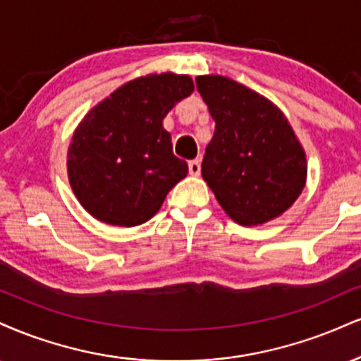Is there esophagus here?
I'll return each instance as SVG.
<instances>
[{
    "label": "esophagus",
    "instance_id": "34e87169",
    "mask_svg": "<svg viewBox=\"0 0 361 361\" xmlns=\"http://www.w3.org/2000/svg\"><path fill=\"white\" fill-rule=\"evenodd\" d=\"M188 171L192 176H198L200 175V161L198 159H193V161L188 163Z\"/></svg>",
    "mask_w": 361,
    "mask_h": 361
}]
</instances>
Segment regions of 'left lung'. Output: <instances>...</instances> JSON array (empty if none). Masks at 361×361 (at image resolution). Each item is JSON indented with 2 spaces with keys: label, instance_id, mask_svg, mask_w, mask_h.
Masks as SVG:
<instances>
[{
  "label": "left lung",
  "instance_id": "obj_1",
  "mask_svg": "<svg viewBox=\"0 0 361 361\" xmlns=\"http://www.w3.org/2000/svg\"><path fill=\"white\" fill-rule=\"evenodd\" d=\"M215 133L202 176L238 225H262L284 214L305 190L306 151L274 102L224 75H198Z\"/></svg>",
  "mask_w": 361,
  "mask_h": 361
}]
</instances>
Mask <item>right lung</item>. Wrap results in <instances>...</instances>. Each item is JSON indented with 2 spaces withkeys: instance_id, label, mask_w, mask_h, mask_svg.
<instances>
[{
  "instance_id": "obj_1",
  "label": "right lung",
  "mask_w": 361,
  "mask_h": 361,
  "mask_svg": "<svg viewBox=\"0 0 361 361\" xmlns=\"http://www.w3.org/2000/svg\"><path fill=\"white\" fill-rule=\"evenodd\" d=\"M193 89L190 75L149 73L126 82L84 116L68 146L67 175L94 219L117 227L145 224L188 175L163 119Z\"/></svg>"
}]
</instances>
